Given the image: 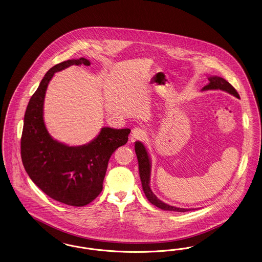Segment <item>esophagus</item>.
<instances>
[{"label":"esophagus","mask_w":262,"mask_h":262,"mask_svg":"<svg viewBox=\"0 0 262 262\" xmlns=\"http://www.w3.org/2000/svg\"><path fill=\"white\" fill-rule=\"evenodd\" d=\"M146 136H147V134H146V131L144 129H142L140 127H136L132 131L131 141L134 142V141H138V140H142Z\"/></svg>","instance_id":"esophagus-1"}]
</instances>
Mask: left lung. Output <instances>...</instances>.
<instances>
[{"mask_svg": "<svg viewBox=\"0 0 262 262\" xmlns=\"http://www.w3.org/2000/svg\"><path fill=\"white\" fill-rule=\"evenodd\" d=\"M208 80H209V83L207 85H205V87L203 88V90H222V91H226L230 93V94H232V95H234L237 98H239L238 92L236 91V89L224 78L212 76V77H209ZM135 151H136L137 159H138V162H139L140 178H141V181H142L143 190H144V193L146 194L148 202L151 205H156L157 207L161 208L163 210L178 211V212H185V211L191 210V209H187V208H179V207L166 205V204L162 203L155 195V193L151 192V190L149 188L150 162H149V159H148V152L146 150L145 146L141 142H136Z\"/></svg>", "mask_w": 262, "mask_h": 262, "instance_id": "obj_1", "label": "left lung"}]
</instances>
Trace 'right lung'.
<instances>
[{
    "mask_svg": "<svg viewBox=\"0 0 262 262\" xmlns=\"http://www.w3.org/2000/svg\"><path fill=\"white\" fill-rule=\"evenodd\" d=\"M90 66L81 57L59 62L46 73L24 114L20 154L30 179L50 198L72 206L93 202L102 190L108 160L128 141L130 129L102 128L88 145L69 147L49 135L43 120L46 89L55 72L70 66Z\"/></svg>",
    "mask_w": 262,
    "mask_h": 262,
    "instance_id": "add662e5",
    "label": "right lung"
}]
</instances>
